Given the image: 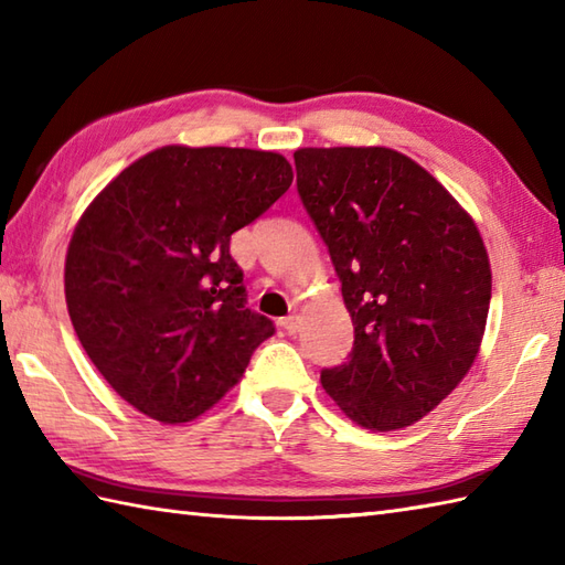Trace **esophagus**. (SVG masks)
I'll list each match as a JSON object with an SVG mask.
<instances>
[{
	"mask_svg": "<svg viewBox=\"0 0 565 565\" xmlns=\"http://www.w3.org/2000/svg\"><path fill=\"white\" fill-rule=\"evenodd\" d=\"M281 328L289 332V334H296L298 328H301V318H298V316H286V318H281Z\"/></svg>",
	"mask_w": 565,
	"mask_h": 565,
	"instance_id": "1",
	"label": "esophagus"
}]
</instances>
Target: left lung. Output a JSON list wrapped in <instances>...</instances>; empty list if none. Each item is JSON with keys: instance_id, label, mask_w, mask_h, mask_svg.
Segmentation results:
<instances>
[{"instance_id": "1", "label": "left lung", "mask_w": 565, "mask_h": 565, "mask_svg": "<svg viewBox=\"0 0 565 565\" xmlns=\"http://www.w3.org/2000/svg\"><path fill=\"white\" fill-rule=\"evenodd\" d=\"M296 186L342 281L354 347L322 388L366 429L423 419L468 374L483 340L490 262L435 177L388 148H301Z\"/></svg>"}]
</instances>
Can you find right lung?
<instances>
[{
  "mask_svg": "<svg viewBox=\"0 0 565 565\" xmlns=\"http://www.w3.org/2000/svg\"><path fill=\"white\" fill-rule=\"evenodd\" d=\"M294 182L279 152L167 146L84 211L65 259L70 320L92 364L142 415L206 413L274 322L247 308L231 235Z\"/></svg>",
  "mask_w": 565,
  "mask_h": 565,
  "instance_id": "1",
  "label": "right lung"
}]
</instances>
